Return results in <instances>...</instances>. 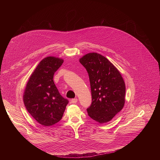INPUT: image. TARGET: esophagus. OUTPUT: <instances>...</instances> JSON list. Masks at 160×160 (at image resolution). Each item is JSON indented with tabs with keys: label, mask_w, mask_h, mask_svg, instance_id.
I'll return each mask as SVG.
<instances>
[{
	"label": "esophagus",
	"mask_w": 160,
	"mask_h": 160,
	"mask_svg": "<svg viewBox=\"0 0 160 160\" xmlns=\"http://www.w3.org/2000/svg\"><path fill=\"white\" fill-rule=\"evenodd\" d=\"M77 101H78V99H77V98H75V99H72L71 100V102H72V103H73V104H75V103H77Z\"/></svg>",
	"instance_id": "obj_1"
}]
</instances>
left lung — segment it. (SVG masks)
Instances as JSON below:
<instances>
[{
    "mask_svg": "<svg viewBox=\"0 0 160 160\" xmlns=\"http://www.w3.org/2000/svg\"><path fill=\"white\" fill-rule=\"evenodd\" d=\"M79 61L90 80L92 104L87 109L88 116L100 123L111 121L125 102V84L120 72L106 58L96 52L84 55Z\"/></svg>",
    "mask_w": 160,
    "mask_h": 160,
    "instance_id": "8db88e82",
    "label": "left lung"
}]
</instances>
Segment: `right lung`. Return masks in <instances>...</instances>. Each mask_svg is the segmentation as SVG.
Masks as SVG:
<instances>
[{
	"label": "right lung",
	"mask_w": 160,
	"mask_h": 160,
	"mask_svg": "<svg viewBox=\"0 0 160 160\" xmlns=\"http://www.w3.org/2000/svg\"><path fill=\"white\" fill-rule=\"evenodd\" d=\"M63 62L62 59L54 56L43 59L31 75L24 91L23 102L28 112L45 127L59 122L68 103L53 80L54 73Z\"/></svg>",
	"instance_id": "obj_1"
}]
</instances>
